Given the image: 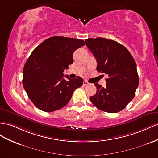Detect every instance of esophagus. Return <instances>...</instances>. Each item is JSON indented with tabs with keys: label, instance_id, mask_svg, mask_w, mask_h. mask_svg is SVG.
Listing matches in <instances>:
<instances>
[{
	"label": "esophagus",
	"instance_id": "obj_1",
	"mask_svg": "<svg viewBox=\"0 0 158 158\" xmlns=\"http://www.w3.org/2000/svg\"><path fill=\"white\" fill-rule=\"evenodd\" d=\"M89 83H88V81H87L86 80H84L83 81V86H87Z\"/></svg>",
	"mask_w": 158,
	"mask_h": 158
}]
</instances>
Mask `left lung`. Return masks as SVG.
<instances>
[{
	"instance_id": "obj_1",
	"label": "left lung",
	"mask_w": 158,
	"mask_h": 158,
	"mask_svg": "<svg viewBox=\"0 0 158 158\" xmlns=\"http://www.w3.org/2000/svg\"><path fill=\"white\" fill-rule=\"evenodd\" d=\"M85 42L96 58L97 70L108 76L105 87L94 84L97 93L90 100L102 111L120 112L134 98L138 87L136 62L128 49L114 40L97 38Z\"/></svg>"
}]
</instances>
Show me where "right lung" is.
I'll list each match as a JSON object with an SVG mask.
<instances>
[{"instance_id": "right-lung-1", "label": "right lung", "mask_w": 158, "mask_h": 158, "mask_svg": "<svg viewBox=\"0 0 158 158\" xmlns=\"http://www.w3.org/2000/svg\"><path fill=\"white\" fill-rule=\"evenodd\" d=\"M85 43L83 40L51 37L35 48L26 62L22 84L27 94L38 109L53 112L65 106L83 79L64 78L65 69L73 63V54Z\"/></svg>"}]
</instances>
